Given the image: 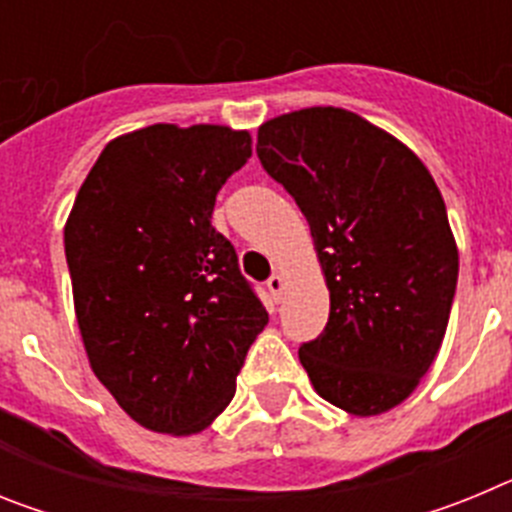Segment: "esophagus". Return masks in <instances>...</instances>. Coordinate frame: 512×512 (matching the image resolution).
Instances as JSON below:
<instances>
[{"instance_id":"obj_1","label":"esophagus","mask_w":512,"mask_h":512,"mask_svg":"<svg viewBox=\"0 0 512 512\" xmlns=\"http://www.w3.org/2000/svg\"><path fill=\"white\" fill-rule=\"evenodd\" d=\"M266 287H269L271 297L279 302V297H282V292H284V277H282V274H271L269 282H266Z\"/></svg>"}]
</instances>
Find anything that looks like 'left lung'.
<instances>
[{"instance_id":"1","label":"left lung","mask_w":512,"mask_h":512,"mask_svg":"<svg viewBox=\"0 0 512 512\" xmlns=\"http://www.w3.org/2000/svg\"><path fill=\"white\" fill-rule=\"evenodd\" d=\"M256 153L307 217L330 289L323 333L300 346L312 387L361 418L395 408L436 359L459 277L433 176L341 107L264 122Z\"/></svg>"}]
</instances>
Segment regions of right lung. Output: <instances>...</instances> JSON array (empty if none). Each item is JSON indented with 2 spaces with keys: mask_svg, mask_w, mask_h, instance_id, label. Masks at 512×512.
Returning a JSON list of instances; mask_svg holds the SVG:
<instances>
[{
  "mask_svg": "<svg viewBox=\"0 0 512 512\" xmlns=\"http://www.w3.org/2000/svg\"><path fill=\"white\" fill-rule=\"evenodd\" d=\"M248 158L251 135L220 125L122 135L99 153L63 230L89 364L151 431H205L269 323L233 243L210 223Z\"/></svg>",
  "mask_w": 512,
  "mask_h": 512,
  "instance_id": "1",
  "label": "right lung"
}]
</instances>
